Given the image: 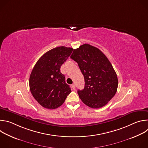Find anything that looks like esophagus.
<instances>
[{"mask_svg":"<svg viewBox=\"0 0 148 148\" xmlns=\"http://www.w3.org/2000/svg\"><path fill=\"white\" fill-rule=\"evenodd\" d=\"M71 87H72V88H73V90H75V84H72L71 85Z\"/></svg>","mask_w":148,"mask_h":148,"instance_id":"esophagus-1","label":"esophagus"}]
</instances>
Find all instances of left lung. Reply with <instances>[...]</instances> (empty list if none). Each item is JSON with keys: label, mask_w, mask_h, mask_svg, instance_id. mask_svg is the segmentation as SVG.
<instances>
[{"label": "left lung", "mask_w": 148, "mask_h": 148, "mask_svg": "<svg viewBox=\"0 0 148 148\" xmlns=\"http://www.w3.org/2000/svg\"><path fill=\"white\" fill-rule=\"evenodd\" d=\"M70 57L78 63L85 80L84 88L77 91L81 101L92 108L105 106L115 95L118 85L116 74L108 58L88 44L74 49Z\"/></svg>", "instance_id": "obj_1"}]
</instances>
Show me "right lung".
I'll return each mask as SVG.
<instances>
[{"mask_svg":"<svg viewBox=\"0 0 148 148\" xmlns=\"http://www.w3.org/2000/svg\"><path fill=\"white\" fill-rule=\"evenodd\" d=\"M73 50L64 46L54 48L42 56L32 70L30 90L34 99L44 108H57L71 92L60 68Z\"/></svg>","mask_w":148,"mask_h":148,"instance_id":"right-lung-1","label":"right lung"}]
</instances>
